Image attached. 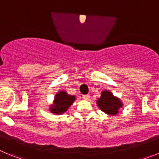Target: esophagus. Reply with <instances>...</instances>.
<instances>
[{
    "label": "esophagus",
    "mask_w": 159,
    "mask_h": 159,
    "mask_svg": "<svg viewBox=\"0 0 159 159\" xmlns=\"http://www.w3.org/2000/svg\"><path fill=\"white\" fill-rule=\"evenodd\" d=\"M89 98H90L89 95H83V99H85V100H88V99H89Z\"/></svg>",
    "instance_id": "esophagus-1"
}]
</instances>
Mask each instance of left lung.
<instances>
[{
  "label": "left lung",
  "instance_id": "8db88e82",
  "mask_svg": "<svg viewBox=\"0 0 159 159\" xmlns=\"http://www.w3.org/2000/svg\"><path fill=\"white\" fill-rule=\"evenodd\" d=\"M96 103L101 111L112 116H116L123 105L118 97L115 96L107 90L102 91L100 98L98 99Z\"/></svg>",
  "mask_w": 159,
  "mask_h": 159
}]
</instances>
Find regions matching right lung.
I'll list each match as a JSON object with an SVG mask.
<instances>
[{
    "mask_svg": "<svg viewBox=\"0 0 159 159\" xmlns=\"http://www.w3.org/2000/svg\"><path fill=\"white\" fill-rule=\"evenodd\" d=\"M75 100V96L68 95L65 91H60L55 96L53 104L50 105L49 110L55 115H62L67 111Z\"/></svg>",
    "mask_w": 159,
    "mask_h": 159,
    "instance_id": "add662e5",
    "label": "right lung"
}]
</instances>
